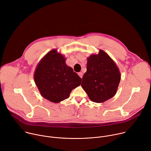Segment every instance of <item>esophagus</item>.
<instances>
[{
    "mask_svg": "<svg viewBox=\"0 0 151 151\" xmlns=\"http://www.w3.org/2000/svg\"><path fill=\"white\" fill-rule=\"evenodd\" d=\"M78 75L82 78V76H83V73L82 72H79V73H78Z\"/></svg>",
    "mask_w": 151,
    "mask_h": 151,
    "instance_id": "obj_1",
    "label": "esophagus"
}]
</instances>
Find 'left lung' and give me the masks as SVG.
<instances>
[{"label": "left lung", "instance_id": "obj_1", "mask_svg": "<svg viewBox=\"0 0 151 151\" xmlns=\"http://www.w3.org/2000/svg\"><path fill=\"white\" fill-rule=\"evenodd\" d=\"M120 79L115 62L100 50L99 54L88 58L87 72L83 76L81 86L92 101L102 103L115 96Z\"/></svg>", "mask_w": 151, "mask_h": 151}]
</instances>
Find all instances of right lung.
Masks as SVG:
<instances>
[{
  "instance_id": "add662e5",
  "label": "right lung",
  "mask_w": 151,
  "mask_h": 151,
  "mask_svg": "<svg viewBox=\"0 0 151 151\" xmlns=\"http://www.w3.org/2000/svg\"><path fill=\"white\" fill-rule=\"evenodd\" d=\"M65 60L53 50L40 61L35 73V82L41 95L54 103L68 99L72 90L81 83L82 79Z\"/></svg>"
}]
</instances>
